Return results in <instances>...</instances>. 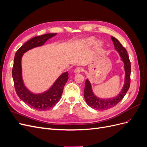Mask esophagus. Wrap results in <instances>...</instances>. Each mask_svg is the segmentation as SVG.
Returning a JSON list of instances; mask_svg holds the SVG:
<instances>
[{
    "mask_svg": "<svg viewBox=\"0 0 147 147\" xmlns=\"http://www.w3.org/2000/svg\"><path fill=\"white\" fill-rule=\"evenodd\" d=\"M83 68L82 67H77L76 69H75V70H74V72L75 73V74H79V73H80V72H82V71H83Z\"/></svg>",
    "mask_w": 147,
    "mask_h": 147,
    "instance_id": "esophagus-1",
    "label": "esophagus"
}]
</instances>
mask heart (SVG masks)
<instances>
[{
	"mask_svg": "<svg viewBox=\"0 0 147 147\" xmlns=\"http://www.w3.org/2000/svg\"><path fill=\"white\" fill-rule=\"evenodd\" d=\"M94 38L92 37H90V38H88L84 40L83 41V44L84 46H90L92 44L94 43Z\"/></svg>",
	"mask_w": 147,
	"mask_h": 147,
	"instance_id": "b5f03b06",
	"label": "heart"
}]
</instances>
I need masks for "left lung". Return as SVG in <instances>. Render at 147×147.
Instances as JSON below:
<instances>
[{"label":"left lung","mask_w":147,"mask_h":147,"mask_svg":"<svg viewBox=\"0 0 147 147\" xmlns=\"http://www.w3.org/2000/svg\"><path fill=\"white\" fill-rule=\"evenodd\" d=\"M115 48L121 56V60L124 62V70H125V81H124V86L119 94L113 98L109 99H102L97 97L92 91L91 84L88 80L85 82V86L84 90V97L86 103L90 107L97 110H105L113 107L121 101L124 96L126 95L131 83V62L129 58L126 48H124L118 40L111 36Z\"/></svg>","instance_id":"8db88e82"}]
</instances>
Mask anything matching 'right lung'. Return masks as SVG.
Here are the masks:
<instances>
[{
	"instance_id": "add662e5",
	"label": "right lung",
	"mask_w": 147,
	"mask_h": 147,
	"mask_svg": "<svg viewBox=\"0 0 147 147\" xmlns=\"http://www.w3.org/2000/svg\"><path fill=\"white\" fill-rule=\"evenodd\" d=\"M56 34H46L30 39L22 45L16 52L12 69V77L15 91L20 99L31 107L40 111L53 108L61 98L63 89L69 78V74L65 72L56 80L50 90L42 94H35L26 88L22 78L21 57L27 51L33 48L42 46L49 38Z\"/></svg>"
}]
</instances>
